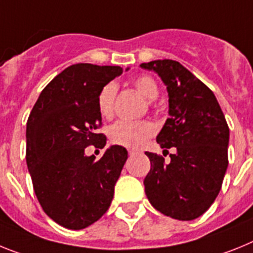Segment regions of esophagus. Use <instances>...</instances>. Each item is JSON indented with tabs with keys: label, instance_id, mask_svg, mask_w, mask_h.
Returning a JSON list of instances; mask_svg holds the SVG:
<instances>
[{
	"label": "esophagus",
	"instance_id": "esophagus-1",
	"mask_svg": "<svg viewBox=\"0 0 253 253\" xmlns=\"http://www.w3.org/2000/svg\"><path fill=\"white\" fill-rule=\"evenodd\" d=\"M135 153H136V150H133V149H129V150H128L129 155H132V154H135Z\"/></svg>",
	"mask_w": 253,
	"mask_h": 253
}]
</instances>
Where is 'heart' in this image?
Here are the masks:
<instances>
[{"instance_id": "heart-1", "label": "heart", "mask_w": 253, "mask_h": 253, "mask_svg": "<svg viewBox=\"0 0 253 253\" xmlns=\"http://www.w3.org/2000/svg\"><path fill=\"white\" fill-rule=\"evenodd\" d=\"M133 86L141 95L148 100H155L159 95V89L153 78L150 76H139L132 81ZM118 85L111 81L100 89L98 94V109L103 117L109 118L113 114L114 102L117 96ZM155 127L149 121H117L109 129L112 142L126 148H140L146 142V140L154 135Z\"/></svg>"}]
</instances>
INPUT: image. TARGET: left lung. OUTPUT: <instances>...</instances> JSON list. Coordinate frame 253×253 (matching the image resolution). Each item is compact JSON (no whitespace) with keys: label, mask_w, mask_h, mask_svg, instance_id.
Here are the masks:
<instances>
[{"label":"left lung","mask_w":253,"mask_h":253,"mask_svg":"<svg viewBox=\"0 0 253 253\" xmlns=\"http://www.w3.org/2000/svg\"><path fill=\"white\" fill-rule=\"evenodd\" d=\"M153 70L167 86L169 118L157 136L162 149L174 148L170 162L149 153L145 193L162 214L193 220L208 210L221 188L228 168L229 127L214 93L177 61L140 65Z\"/></svg>","instance_id":"obj_1"}]
</instances>
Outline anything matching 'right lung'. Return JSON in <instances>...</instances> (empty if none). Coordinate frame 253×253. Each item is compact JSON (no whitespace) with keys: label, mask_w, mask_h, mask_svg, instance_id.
I'll return each instance as SVG.
<instances>
[{"label":"right lung","mask_w":253,"mask_h":253,"mask_svg":"<svg viewBox=\"0 0 253 253\" xmlns=\"http://www.w3.org/2000/svg\"><path fill=\"white\" fill-rule=\"evenodd\" d=\"M122 72L120 66H70L43 89L28 118L26 164L34 192L45 214L67 229H84L102 218L126 163L127 150L120 145L99 160L85 155L90 145L102 149L107 142L96 132L102 126L96 99Z\"/></svg>","instance_id":"1"}]
</instances>
